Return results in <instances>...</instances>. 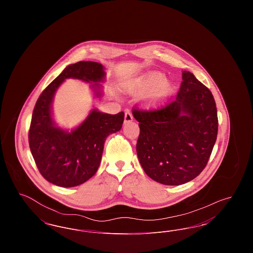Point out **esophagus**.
<instances>
[{
    "instance_id": "obj_1",
    "label": "esophagus",
    "mask_w": 253,
    "mask_h": 253,
    "mask_svg": "<svg viewBox=\"0 0 253 253\" xmlns=\"http://www.w3.org/2000/svg\"><path fill=\"white\" fill-rule=\"evenodd\" d=\"M132 115L131 114V112L129 110H126L125 111V117H124V123H128V122H131L132 121Z\"/></svg>"
}]
</instances>
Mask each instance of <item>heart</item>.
Wrapping results in <instances>:
<instances>
[{
    "label": "heart",
    "instance_id": "1",
    "mask_svg": "<svg viewBox=\"0 0 253 253\" xmlns=\"http://www.w3.org/2000/svg\"><path fill=\"white\" fill-rule=\"evenodd\" d=\"M126 91L132 95L144 94L140 99L141 106L153 110L165 103L173 94L174 84L162 73L152 71L134 79L126 87Z\"/></svg>",
    "mask_w": 253,
    "mask_h": 253
}]
</instances>
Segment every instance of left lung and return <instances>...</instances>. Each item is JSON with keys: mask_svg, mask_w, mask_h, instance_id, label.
I'll return each instance as SVG.
<instances>
[{"mask_svg": "<svg viewBox=\"0 0 253 253\" xmlns=\"http://www.w3.org/2000/svg\"><path fill=\"white\" fill-rule=\"evenodd\" d=\"M176 98L164 108L133 110L140 133L136 154L146 174L164 185H181L204 169L218 132L211 92L189 71Z\"/></svg>", "mask_w": 253, "mask_h": 253, "instance_id": "1", "label": "left lung"}]
</instances>
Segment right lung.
Listing matches in <instances>:
<instances>
[{
	"label": "right lung",
	"instance_id": "right-lung-1",
	"mask_svg": "<svg viewBox=\"0 0 253 253\" xmlns=\"http://www.w3.org/2000/svg\"><path fill=\"white\" fill-rule=\"evenodd\" d=\"M95 61L70 64L44 89L37 100L29 130V147L41 174L50 183L71 188L89 180L99 167L104 142L111 133L121 131L124 113L110 115L94 108L71 130L54 120L53 100L65 80L89 84L94 98L103 96L106 73Z\"/></svg>",
	"mask_w": 253,
	"mask_h": 253
}]
</instances>
